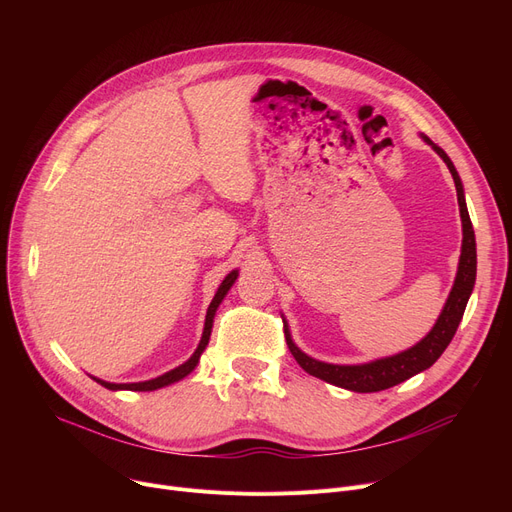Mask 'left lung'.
I'll return each mask as SVG.
<instances>
[{
	"label": "left lung",
	"mask_w": 512,
	"mask_h": 512,
	"mask_svg": "<svg viewBox=\"0 0 512 512\" xmlns=\"http://www.w3.org/2000/svg\"><path fill=\"white\" fill-rule=\"evenodd\" d=\"M423 141L427 145H432V149L444 159V164L448 166L454 186H456V199H459V209H461V222H463V247H461V259H459V270H456L454 286L448 294V301L434 324V328L429 330V334L419 340L415 346L407 348L398 355L384 357V359H375L371 363H361V365H334V363H324L317 361L309 355H305L301 348L292 342L288 324L284 321V336L286 344L290 348L292 357L297 359V363L309 373L313 378L324 380L328 384H334L338 388H346L351 392H380L388 390L400 382H405L413 375L425 371L427 367H432L440 355L446 351V346L456 334V328H459L467 301L473 292L475 286V274H477V251H475V232L473 224L467 211L465 203V191H463V182L459 172H456L454 164L446 151L432 143V139H427L423 134Z\"/></svg>",
	"instance_id": "1"
}]
</instances>
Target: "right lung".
<instances>
[{
  "mask_svg": "<svg viewBox=\"0 0 512 512\" xmlns=\"http://www.w3.org/2000/svg\"><path fill=\"white\" fill-rule=\"evenodd\" d=\"M236 276H238V270H232V272H230V274H228V276L222 280V284H220L218 292H215L213 301L209 303V309H207V315H205V328H203V336H201V340H199L197 351L191 355V359L184 361V363H182V365H178L176 369H172V371H168V373H164V375H159V378H153V380H147V382H134V384H112V382H103V380H99V378H93V380H95L97 384L105 386L107 390H132V392H151V390H157V388L170 386V384H174V382H178V380L186 378V375L191 373V371L197 367V363H199V357H201V355H203V351H205V346H207V342H209V336H211V328H213V317H215V311H218L220 303L224 301V297H226V294H228V290L232 288V284H234Z\"/></svg>",
  "mask_w": 512,
  "mask_h": 512,
  "instance_id": "obj_1",
  "label": "right lung"
}]
</instances>
